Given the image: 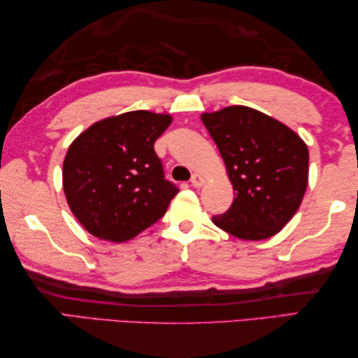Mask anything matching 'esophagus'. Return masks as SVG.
Listing matches in <instances>:
<instances>
[{"mask_svg":"<svg viewBox=\"0 0 358 358\" xmlns=\"http://www.w3.org/2000/svg\"><path fill=\"white\" fill-rule=\"evenodd\" d=\"M191 185L194 187H201L204 185V178L201 177L200 173H194L192 178H191Z\"/></svg>","mask_w":358,"mask_h":358,"instance_id":"obj_1","label":"esophagus"}]
</instances>
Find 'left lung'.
I'll use <instances>...</instances> for the list:
<instances>
[{"label":"left lung","mask_w":358,"mask_h":358,"mask_svg":"<svg viewBox=\"0 0 358 358\" xmlns=\"http://www.w3.org/2000/svg\"><path fill=\"white\" fill-rule=\"evenodd\" d=\"M223 157L235 199L212 222L241 240H264L283 229L308 186L309 152L280 121L245 106L203 113Z\"/></svg>","instance_id":"obj_1"}]
</instances>
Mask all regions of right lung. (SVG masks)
<instances>
[{"label": "right lung", "instance_id": "obj_1", "mask_svg": "<svg viewBox=\"0 0 358 358\" xmlns=\"http://www.w3.org/2000/svg\"><path fill=\"white\" fill-rule=\"evenodd\" d=\"M171 115L134 110L98 121L67 150L63 186L69 208L101 240L134 238L162 218L178 187L164 178L154 144Z\"/></svg>", "mask_w": 358, "mask_h": 358}]
</instances>
